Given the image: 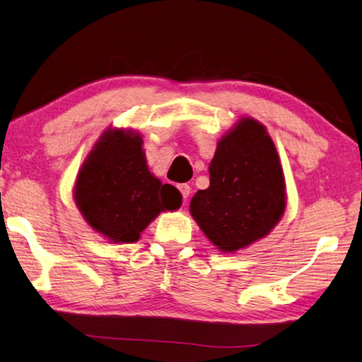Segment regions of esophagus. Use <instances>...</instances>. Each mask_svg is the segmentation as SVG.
Wrapping results in <instances>:
<instances>
[{"label":"esophagus","mask_w":362,"mask_h":362,"mask_svg":"<svg viewBox=\"0 0 362 362\" xmlns=\"http://www.w3.org/2000/svg\"><path fill=\"white\" fill-rule=\"evenodd\" d=\"M190 185H187V183H182V185H179V192L182 193V197H183V199H187L188 198V194H190Z\"/></svg>","instance_id":"1"}]
</instances>
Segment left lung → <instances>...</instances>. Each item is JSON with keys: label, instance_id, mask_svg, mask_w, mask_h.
<instances>
[{"label": "left lung", "instance_id": "1", "mask_svg": "<svg viewBox=\"0 0 362 362\" xmlns=\"http://www.w3.org/2000/svg\"><path fill=\"white\" fill-rule=\"evenodd\" d=\"M284 170L266 127L243 117L217 143L209 187L194 193L190 212L223 253L266 237L284 216Z\"/></svg>", "mask_w": 362, "mask_h": 362}]
</instances>
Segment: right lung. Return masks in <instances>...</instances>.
I'll list each match as a JSON object with an SVG mask.
<instances>
[{
  "label": "right lung",
  "instance_id": "right-lung-1",
  "mask_svg": "<svg viewBox=\"0 0 362 362\" xmlns=\"http://www.w3.org/2000/svg\"><path fill=\"white\" fill-rule=\"evenodd\" d=\"M143 140L107 129L78 170L74 198L91 228L114 243H134L160 211L177 209L182 194L146 165Z\"/></svg>",
  "mask_w": 362,
  "mask_h": 362
}]
</instances>
